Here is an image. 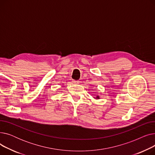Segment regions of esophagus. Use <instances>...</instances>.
Returning <instances> with one entry per match:
<instances>
[{"mask_svg":"<svg viewBox=\"0 0 155 155\" xmlns=\"http://www.w3.org/2000/svg\"><path fill=\"white\" fill-rule=\"evenodd\" d=\"M72 82L74 83V84H78V82H79L78 80H72Z\"/></svg>","mask_w":155,"mask_h":155,"instance_id":"esophagus-1","label":"esophagus"}]
</instances>
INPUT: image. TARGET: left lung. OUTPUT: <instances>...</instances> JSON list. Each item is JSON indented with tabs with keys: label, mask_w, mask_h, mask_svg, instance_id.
<instances>
[{
	"label": "left lung",
	"mask_w": 155,
	"mask_h": 155,
	"mask_svg": "<svg viewBox=\"0 0 155 155\" xmlns=\"http://www.w3.org/2000/svg\"><path fill=\"white\" fill-rule=\"evenodd\" d=\"M97 98H98V96H97Z\"/></svg>",
	"instance_id": "left-lung-1"
}]
</instances>
